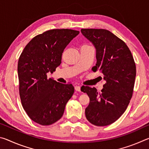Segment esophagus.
Wrapping results in <instances>:
<instances>
[{
  "mask_svg": "<svg viewBox=\"0 0 149 149\" xmlns=\"http://www.w3.org/2000/svg\"><path fill=\"white\" fill-rule=\"evenodd\" d=\"M75 90L76 91H81V87L80 86H78V85H76V86H75Z\"/></svg>",
  "mask_w": 149,
  "mask_h": 149,
  "instance_id": "esophagus-1",
  "label": "esophagus"
}]
</instances>
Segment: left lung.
Returning <instances> with one entry per match:
<instances>
[{"instance_id": "obj_1", "label": "left lung", "mask_w": 149, "mask_h": 149, "mask_svg": "<svg viewBox=\"0 0 149 149\" xmlns=\"http://www.w3.org/2000/svg\"><path fill=\"white\" fill-rule=\"evenodd\" d=\"M82 35L94 45L99 71L106 81L101 93L86 86L81 90L90 99L85 116L92 124L105 126L116 122L127 108L132 99L136 67L129 48L112 33L102 29H81Z\"/></svg>"}]
</instances>
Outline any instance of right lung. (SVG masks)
Listing matches in <instances>:
<instances>
[{
	"instance_id": "add662e5",
	"label": "right lung",
	"mask_w": 149,
	"mask_h": 149,
	"mask_svg": "<svg viewBox=\"0 0 149 149\" xmlns=\"http://www.w3.org/2000/svg\"><path fill=\"white\" fill-rule=\"evenodd\" d=\"M79 33L73 29H51L33 37L20 55L17 64L21 102L35 122L49 125L64 114L74 93L72 84L47 78L61 64L64 50Z\"/></svg>"
}]
</instances>
